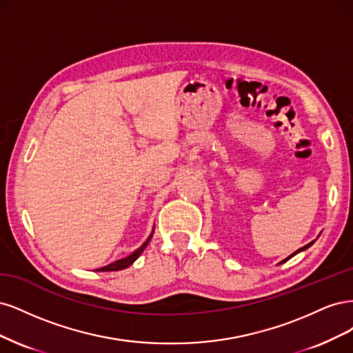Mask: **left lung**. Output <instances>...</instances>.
<instances>
[{
  "mask_svg": "<svg viewBox=\"0 0 353 353\" xmlns=\"http://www.w3.org/2000/svg\"><path fill=\"white\" fill-rule=\"evenodd\" d=\"M312 243H314V242H311V243H308V245H305V246H303V248H301V249H298V251H296V252H293V254H292V255H290V256H288V258H286V259H284V261H281V263H286V261H288V259H290V258H292V256H294V255H296V254H299V252H301V251H305V249H306V248H310V246H311V245H312Z\"/></svg>",
  "mask_w": 353,
  "mask_h": 353,
  "instance_id": "1",
  "label": "left lung"
}]
</instances>
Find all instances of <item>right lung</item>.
<instances>
[{
  "label": "right lung",
  "mask_w": 353,
  "mask_h": 353,
  "mask_svg": "<svg viewBox=\"0 0 353 353\" xmlns=\"http://www.w3.org/2000/svg\"><path fill=\"white\" fill-rule=\"evenodd\" d=\"M152 233H154V230H152ZM152 233H151L150 237H148L146 241L143 242V245H142L141 248L136 249V251L132 252L129 256L121 258V259H119V261H114V263H111V264H108V265H105V267H102V268H98L97 271H119V270H124V268H128L129 265H132V264L134 263V261L138 259V256L143 252V249L148 246V243H150L151 237H152Z\"/></svg>",
  "instance_id": "add662e5"
}]
</instances>
